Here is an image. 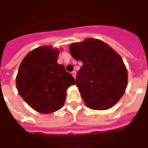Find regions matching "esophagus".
<instances>
[{
	"label": "esophagus",
	"instance_id": "1",
	"mask_svg": "<svg viewBox=\"0 0 148 148\" xmlns=\"http://www.w3.org/2000/svg\"><path fill=\"white\" fill-rule=\"evenodd\" d=\"M71 74L73 75V77H74V78L76 77V74H77V72L75 71H72L71 72Z\"/></svg>",
	"mask_w": 148,
	"mask_h": 148
}]
</instances>
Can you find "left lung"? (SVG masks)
Here are the masks:
<instances>
[{
    "instance_id": "8db88e82",
    "label": "left lung",
    "mask_w": 148,
    "mask_h": 148,
    "mask_svg": "<svg viewBox=\"0 0 148 148\" xmlns=\"http://www.w3.org/2000/svg\"><path fill=\"white\" fill-rule=\"evenodd\" d=\"M70 51L83 63L76 85L85 104L96 110L107 109L124 94L128 72L120 55L103 41L87 39L73 43Z\"/></svg>"
}]
</instances>
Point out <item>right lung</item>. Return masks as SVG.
<instances>
[{
	"label": "right lung",
	"instance_id": "add662e5",
	"mask_svg": "<svg viewBox=\"0 0 148 148\" xmlns=\"http://www.w3.org/2000/svg\"><path fill=\"white\" fill-rule=\"evenodd\" d=\"M59 51L50 46L35 49L21 62L16 79L20 97L41 113L57 111L63 106L66 90L75 79L58 64Z\"/></svg>",
	"mask_w": 148,
	"mask_h": 148
}]
</instances>
